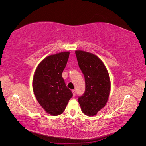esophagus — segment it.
I'll return each instance as SVG.
<instances>
[{
	"mask_svg": "<svg viewBox=\"0 0 146 146\" xmlns=\"http://www.w3.org/2000/svg\"><path fill=\"white\" fill-rule=\"evenodd\" d=\"M72 94H73V96L74 97L76 96V90H72Z\"/></svg>",
	"mask_w": 146,
	"mask_h": 146,
	"instance_id": "1",
	"label": "esophagus"
}]
</instances>
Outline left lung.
<instances>
[{
    "label": "left lung",
    "mask_w": 146,
    "mask_h": 146,
    "mask_svg": "<svg viewBox=\"0 0 146 146\" xmlns=\"http://www.w3.org/2000/svg\"><path fill=\"white\" fill-rule=\"evenodd\" d=\"M79 68L85 77V91L78 99L82 112L88 116H95L107 104L111 88L108 70L96 55L76 50Z\"/></svg>",
    "instance_id": "obj_1"
}]
</instances>
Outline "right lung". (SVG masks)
<instances>
[{
  "label": "right lung",
  "instance_id": "1",
  "mask_svg": "<svg viewBox=\"0 0 146 146\" xmlns=\"http://www.w3.org/2000/svg\"><path fill=\"white\" fill-rule=\"evenodd\" d=\"M69 56V52H63L47 56L38 64L33 76L34 94L46 113L52 116L63 113L73 96L62 77Z\"/></svg>",
  "mask_w": 146,
  "mask_h": 146
}]
</instances>
